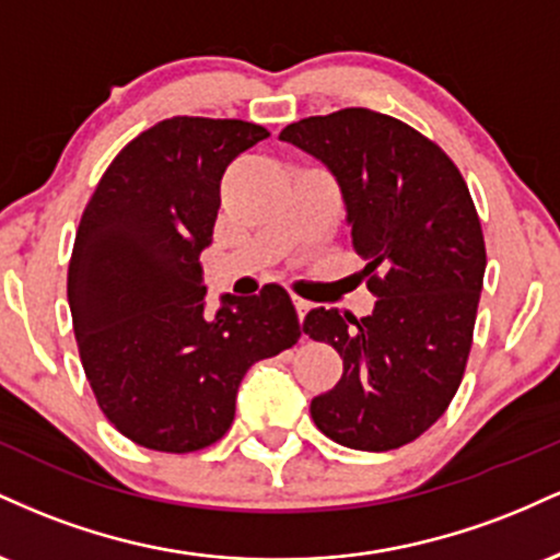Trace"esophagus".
Segmentation results:
<instances>
[{
  "instance_id": "esophagus-1",
  "label": "esophagus",
  "mask_w": 560,
  "mask_h": 560,
  "mask_svg": "<svg viewBox=\"0 0 560 560\" xmlns=\"http://www.w3.org/2000/svg\"><path fill=\"white\" fill-rule=\"evenodd\" d=\"M292 302H294V311H298V318L302 320L307 316V311H311V302L302 298H292Z\"/></svg>"
}]
</instances>
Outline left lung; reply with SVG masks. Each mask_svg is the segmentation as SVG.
I'll list each match as a JSON object with an SVG mask.
<instances>
[{"instance_id": "left-lung-1", "label": "left lung", "mask_w": 560, "mask_h": 560, "mask_svg": "<svg viewBox=\"0 0 560 560\" xmlns=\"http://www.w3.org/2000/svg\"><path fill=\"white\" fill-rule=\"evenodd\" d=\"M279 139L337 178L376 298L365 318L316 307L302 320L345 365L313 397V421L352 450L408 445L445 413L471 350L487 253L468 186L434 141L365 107L302 118Z\"/></svg>"}]
</instances>
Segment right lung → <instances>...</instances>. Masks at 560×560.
<instances>
[{"mask_svg": "<svg viewBox=\"0 0 560 560\" xmlns=\"http://www.w3.org/2000/svg\"><path fill=\"white\" fill-rule=\"evenodd\" d=\"M271 133L247 120H160L96 184L68 268V305L96 402L120 434L191 453L226 434L253 363L300 339L281 287L205 311L199 255L213 242L231 160Z\"/></svg>", "mask_w": 560, "mask_h": 560, "instance_id": "1", "label": "right lung"}]
</instances>
